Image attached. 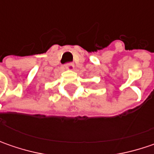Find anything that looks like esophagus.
Returning a JSON list of instances; mask_svg holds the SVG:
<instances>
[{
	"instance_id": "obj_1",
	"label": "esophagus",
	"mask_w": 154,
	"mask_h": 154,
	"mask_svg": "<svg viewBox=\"0 0 154 154\" xmlns=\"http://www.w3.org/2000/svg\"><path fill=\"white\" fill-rule=\"evenodd\" d=\"M65 69L68 70H73L75 69V66L73 64H65Z\"/></svg>"
}]
</instances>
